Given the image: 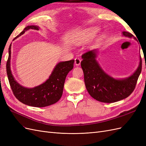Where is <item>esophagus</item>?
Segmentation results:
<instances>
[{"instance_id": "34e87169", "label": "esophagus", "mask_w": 146, "mask_h": 146, "mask_svg": "<svg viewBox=\"0 0 146 146\" xmlns=\"http://www.w3.org/2000/svg\"><path fill=\"white\" fill-rule=\"evenodd\" d=\"M80 63H81V60L80 58H76V59H75V64H76V66H79L80 64Z\"/></svg>"}]
</instances>
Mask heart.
Listing matches in <instances>:
<instances>
[{
  "instance_id": "heart-1",
  "label": "heart",
  "mask_w": 146,
  "mask_h": 146,
  "mask_svg": "<svg viewBox=\"0 0 146 146\" xmlns=\"http://www.w3.org/2000/svg\"><path fill=\"white\" fill-rule=\"evenodd\" d=\"M98 32V29L96 28L88 29L85 31H84L83 33H82L80 35H79L78 38H77L78 43L82 44V43L85 42L87 41L88 39L92 37Z\"/></svg>"
}]
</instances>
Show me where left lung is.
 <instances>
[{
  "instance_id": "1",
  "label": "left lung",
  "mask_w": 146,
  "mask_h": 146,
  "mask_svg": "<svg viewBox=\"0 0 146 146\" xmlns=\"http://www.w3.org/2000/svg\"><path fill=\"white\" fill-rule=\"evenodd\" d=\"M122 35L134 38L132 34L122 32ZM98 50L88 51L82 55L81 67L84 73L86 88L90 96L101 102L113 103L129 97L135 90L142 69V61L135 72L127 78L117 79L109 76L102 68L96 60Z\"/></svg>"
}]
</instances>
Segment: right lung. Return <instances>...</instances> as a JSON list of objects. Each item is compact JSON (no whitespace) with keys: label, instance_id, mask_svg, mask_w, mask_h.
<instances>
[{"label":"right lung","instance_id":"obj_1","mask_svg":"<svg viewBox=\"0 0 146 146\" xmlns=\"http://www.w3.org/2000/svg\"><path fill=\"white\" fill-rule=\"evenodd\" d=\"M29 29L39 30L36 25H29L13 39L23 35ZM11 47L8 48V58L7 63V73L13 94L22 103L35 107H44L57 102L63 94L65 79L74 67V60L61 61L57 64L47 80L40 85L29 88L17 83L13 77L10 66Z\"/></svg>","mask_w":146,"mask_h":146}]
</instances>
